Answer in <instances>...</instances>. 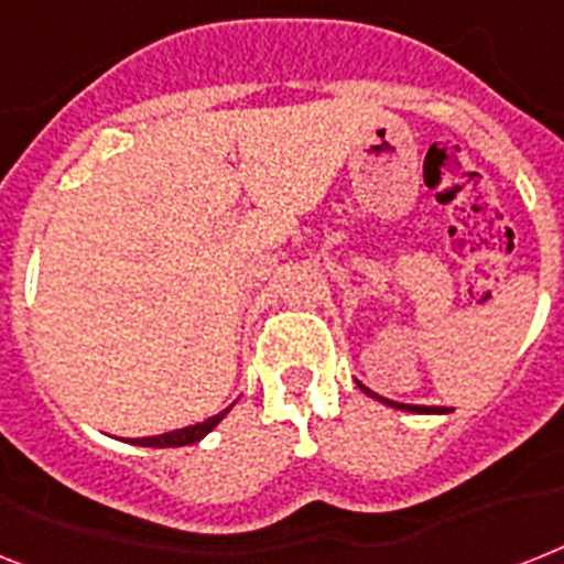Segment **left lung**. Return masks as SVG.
Returning <instances> with one entry per match:
<instances>
[{"mask_svg":"<svg viewBox=\"0 0 564 564\" xmlns=\"http://www.w3.org/2000/svg\"><path fill=\"white\" fill-rule=\"evenodd\" d=\"M361 391L370 393V397H373V400L386 402V405H391V409H400V411H416V414H441V411H446V409H441V405H405V402L386 400V397H379V393L368 391V388H365V386H361Z\"/></svg>","mask_w":564,"mask_h":564,"instance_id":"1","label":"left lung"}]
</instances>
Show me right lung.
<instances>
[{"label": "right lung", "instance_id": "obj_1", "mask_svg": "<svg viewBox=\"0 0 564 564\" xmlns=\"http://www.w3.org/2000/svg\"><path fill=\"white\" fill-rule=\"evenodd\" d=\"M228 414V409L223 414L210 416L205 423H196V425H187V429H176V432H167V434H159V437H141V441H132L135 446H153V448H171V446H191V443L203 441L205 434L214 429V425Z\"/></svg>", "mask_w": 564, "mask_h": 564}]
</instances>
